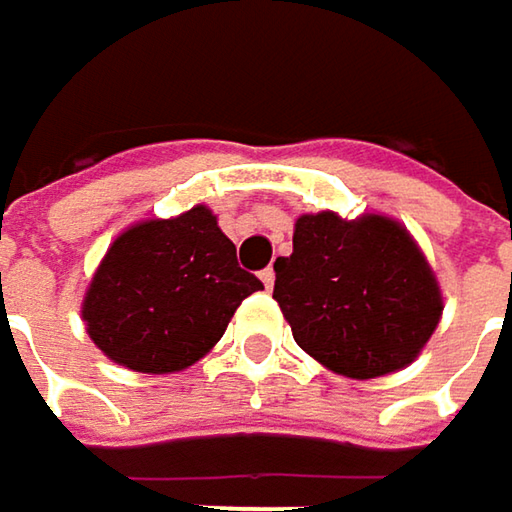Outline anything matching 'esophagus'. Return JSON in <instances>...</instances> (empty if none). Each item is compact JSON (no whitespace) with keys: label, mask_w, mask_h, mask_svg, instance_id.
Returning <instances> with one entry per match:
<instances>
[{"label":"esophagus","mask_w":512,"mask_h":512,"mask_svg":"<svg viewBox=\"0 0 512 512\" xmlns=\"http://www.w3.org/2000/svg\"><path fill=\"white\" fill-rule=\"evenodd\" d=\"M260 281H263V287H266V290H272V284H275V272H272V266H266V269L260 272Z\"/></svg>","instance_id":"obj_1"}]
</instances>
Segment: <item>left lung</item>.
<instances>
[{"instance_id": "left-lung-1", "label": "left lung", "mask_w": 512, "mask_h": 512, "mask_svg": "<svg viewBox=\"0 0 512 512\" xmlns=\"http://www.w3.org/2000/svg\"><path fill=\"white\" fill-rule=\"evenodd\" d=\"M296 344L353 379L406 367L436 332L442 296L412 237L391 219L299 216L275 290Z\"/></svg>"}]
</instances>
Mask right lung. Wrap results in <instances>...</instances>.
Here are the masks:
<instances>
[{"label": "right lung", "instance_id": "obj_1", "mask_svg": "<svg viewBox=\"0 0 512 512\" xmlns=\"http://www.w3.org/2000/svg\"><path fill=\"white\" fill-rule=\"evenodd\" d=\"M260 278L207 207L154 219L121 234L82 305L91 341L118 364L171 373L195 364L228 329Z\"/></svg>", "mask_w": 512, "mask_h": 512}]
</instances>
